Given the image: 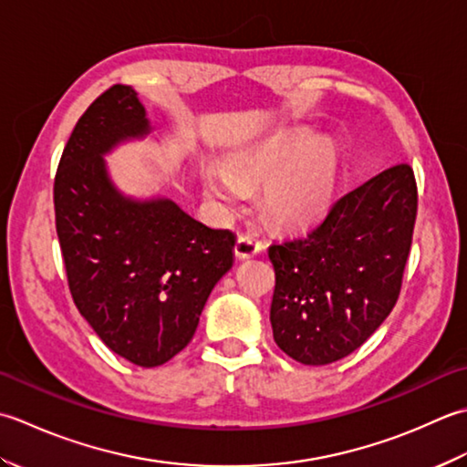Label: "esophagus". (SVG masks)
<instances>
[{"label":"esophagus","instance_id":"34e87169","mask_svg":"<svg viewBox=\"0 0 467 467\" xmlns=\"http://www.w3.org/2000/svg\"><path fill=\"white\" fill-rule=\"evenodd\" d=\"M262 242L255 237V234H242L235 242V255L240 260L254 258L255 254L262 252Z\"/></svg>","mask_w":467,"mask_h":467}]
</instances>
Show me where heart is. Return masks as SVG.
<instances>
[{
	"mask_svg": "<svg viewBox=\"0 0 467 467\" xmlns=\"http://www.w3.org/2000/svg\"><path fill=\"white\" fill-rule=\"evenodd\" d=\"M340 149L310 129L255 140L222 163L203 167V192L220 212L242 205L252 187H264V209L275 223L296 225L325 212L338 183Z\"/></svg>",
	"mask_w": 467,
	"mask_h": 467,
	"instance_id": "heart-1",
	"label": "heart"
}]
</instances>
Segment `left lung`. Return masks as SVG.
<instances>
[{"mask_svg":"<svg viewBox=\"0 0 467 467\" xmlns=\"http://www.w3.org/2000/svg\"><path fill=\"white\" fill-rule=\"evenodd\" d=\"M415 215L413 169L395 165L342 195L312 230L270 245L275 345L302 365L363 345L399 298Z\"/></svg>","mask_w":467,"mask_h":467,"instance_id":"left-lung-1","label":"left lung"}]
</instances>
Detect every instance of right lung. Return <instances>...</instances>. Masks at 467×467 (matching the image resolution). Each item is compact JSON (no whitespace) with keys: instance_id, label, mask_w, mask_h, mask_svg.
Segmentation results:
<instances>
[{"instance_id":"right-lung-1","label":"right lung","mask_w":467,"mask_h":467,"mask_svg":"<svg viewBox=\"0 0 467 467\" xmlns=\"http://www.w3.org/2000/svg\"><path fill=\"white\" fill-rule=\"evenodd\" d=\"M150 132L139 94L114 84L76 122L54 181L76 308L112 353L145 368L189 345L235 244L234 232L195 220L171 197L139 199L114 185L104 157Z\"/></svg>"}]
</instances>
